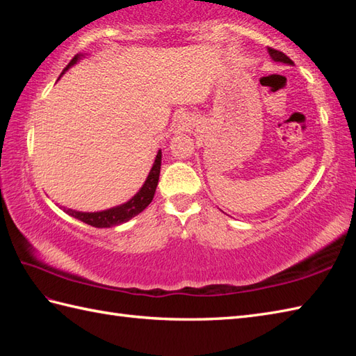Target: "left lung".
<instances>
[{"mask_svg":"<svg viewBox=\"0 0 356 356\" xmlns=\"http://www.w3.org/2000/svg\"><path fill=\"white\" fill-rule=\"evenodd\" d=\"M268 51H269V55H270V58L274 59L275 63H284V64H293L292 63V59H289L287 58L283 51H280V50H275V49H268Z\"/></svg>","mask_w":356,"mask_h":356,"instance_id":"obj_1","label":"left lung"}]
</instances>
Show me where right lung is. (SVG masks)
Listing matches in <instances>:
<instances>
[{
    "label": "right lung",
    "mask_w": 356,
    "mask_h": 356,
    "mask_svg": "<svg viewBox=\"0 0 356 356\" xmlns=\"http://www.w3.org/2000/svg\"><path fill=\"white\" fill-rule=\"evenodd\" d=\"M81 58H82V55L74 56L69 63V65L65 67L64 72H67L72 65L76 64ZM64 72H63V74H64ZM161 163H162V151L159 149L156 161L153 163V168L149 170L145 184L142 185L140 190L136 193L130 200L122 203V205L105 209V211H97V213H81V211H73V209H65V208H64V211L69 216L78 218V220L84 222L90 226H95V228H111V226L125 223L130 220V218H133L134 216L142 213V211L149 205L151 200H153L154 193H156V186L159 182V174H161Z\"/></svg>",
    "instance_id": "1"
}]
</instances>
